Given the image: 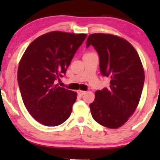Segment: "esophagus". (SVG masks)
I'll return each mask as SVG.
<instances>
[{"label":"esophagus","instance_id":"34e87169","mask_svg":"<svg viewBox=\"0 0 160 160\" xmlns=\"http://www.w3.org/2000/svg\"><path fill=\"white\" fill-rule=\"evenodd\" d=\"M86 93L85 91H82V90H78V94L79 95H80V96H82V95H83L84 94Z\"/></svg>","mask_w":160,"mask_h":160}]
</instances>
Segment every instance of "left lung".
Wrapping results in <instances>:
<instances>
[{
  "label": "left lung",
  "mask_w": 160,
  "mask_h": 160,
  "mask_svg": "<svg viewBox=\"0 0 160 160\" xmlns=\"http://www.w3.org/2000/svg\"><path fill=\"white\" fill-rule=\"evenodd\" d=\"M98 52L102 76L111 79L110 86L95 92L89 104L92 118L105 127L122 126L136 109L144 82V71L137 51L127 40L108 34H92L86 47Z\"/></svg>",
  "instance_id": "8db88e82"
}]
</instances>
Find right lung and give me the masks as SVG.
<instances>
[{
    "mask_svg": "<svg viewBox=\"0 0 160 160\" xmlns=\"http://www.w3.org/2000/svg\"><path fill=\"white\" fill-rule=\"evenodd\" d=\"M86 34L51 32L27 47L18 68V84L25 108L34 120L56 126L69 118L75 92L60 87L63 77Z\"/></svg>",
    "mask_w": 160,
    "mask_h": 160,
    "instance_id": "right-lung-1",
    "label": "right lung"
}]
</instances>
